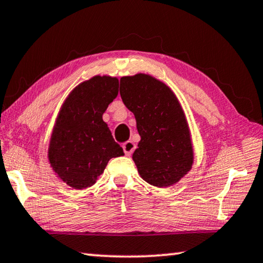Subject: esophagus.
<instances>
[{
  "label": "esophagus",
  "mask_w": 263,
  "mask_h": 263,
  "mask_svg": "<svg viewBox=\"0 0 263 263\" xmlns=\"http://www.w3.org/2000/svg\"><path fill=\"white\" fill-rule=\"evenodd\" d=\"M122 148H123V152H124V154L127 155V156H130V155L134 153V150H135V148H136V145H135V143L134 142H132V141H127L126 143H123L122 144Z\"/></svg>",
  "instance_id": "34e87169"
}]
</instances>
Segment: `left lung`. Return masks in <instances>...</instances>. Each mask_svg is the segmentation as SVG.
Instances as JSON below:
<instances>
[{
  "label": "left lung",
  "mask_w": 263,
  "mask_h": 263,
  "mask_svg": "<svg viewBox=\"0 0 263 263\" xmlns=\"http://www.w3.org/2000/svg\"><path fill=\"white\" fill-rule=\"evenodd\" d=\"M120 96L136 119L141 141L133 154L145 182L166 187L179 182L193 163L190 129L177 97L144 73L122 77Z\"/></svg>",
  "instance_id": "8db88e82"
}]
</instances>
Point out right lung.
Returning <instances> with one entry per match:
<instances>
[{"instance_id":"obj_1","label":"right lung","mask_w":263,"mask_h":263,"mask_svg":"<svg viewBox=\"0 0 263 263\" xmlns=\"http://www.w3.org/2000/svg\"><path fill=\"white\" fill-rule=\"evenodd\" d=\"M118 93V78L96 76L77 86L64 101L47 156L57 177L68 186H92L110 158L123 155L102 120Z\"/></svg>"}]
</instances>
